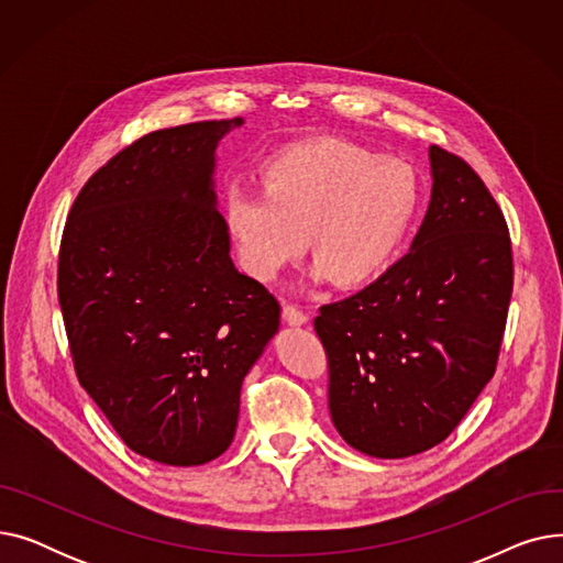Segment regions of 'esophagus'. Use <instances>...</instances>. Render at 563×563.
Segmentation results:
<instances>
[{
	"label": "esophagus",
	"instance_id": "esophagus-1",
	"mask_svg": "<svg viewBox=\"0 0 563 563\" xmlns=\"http://www.w3.org/2000/svg\"><path fill=\"white\" fill-rule=\"evenodd\" d=\"M283 319L289 323V327H303V323L308 321V314L294 303H285L283 306Z\"/></svg>",
	"mask_w": 563,
	"mask_h": 563
}]
</instances>
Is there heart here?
I'll list each match as a JSON object with an SVG mask.
<instances>
[{"mask_svg": "<svg viewBox=\"0 0 563 563\" xmlns=\"http://www.w3.org/2000/svg\"><path fill=\"white\" fill-rule=\"evenodd\" d=\"M262 183L234 177L223 191L225 225L242 269L274 280L303 251L312 280L358 287L388 269L420 210L410 166L342 139L283 147Z\"/></svg>", "mask_w": 563, "mask_h": 563, "instance_id": "b5f03b06", "label": "heart"}]
</instances>
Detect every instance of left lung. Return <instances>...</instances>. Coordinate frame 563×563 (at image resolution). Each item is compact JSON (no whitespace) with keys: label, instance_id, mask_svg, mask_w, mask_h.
<instances>
[{"label":"left lung","instance_id":"left-lung-1","mask_svg":"<svg viewBox=\"0 0 563 563\" xmlns=\"http://www.w3.org/2000/svg\"><path fill=\"white\" fill-rule=\"evenodd\" d=\"M431 202L410 251L319 308L329 408L353 450L406 459L445 440L493 378L514 289L509 228L482 177L429 147Z\"/></svg>","mask_w":563,"mask_h":563}]
</instances>
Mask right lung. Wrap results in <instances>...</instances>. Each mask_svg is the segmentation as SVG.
Returning a JSON list of instances; mask_svg holds the SVG:
<instances>
[{"label": "right lung", "instance_id": "obj_1", "mask_svg": "<svg viewBox=\"0 0 563 563\" xmlns=\"http://www.w3.org/2000/svg\"><path fill=\"white\" fill-rule=\"evenodd\" d=\"M202 121L123 147L81 187L58 251L73 363L125 445L157 463L221 456L242 380L280 323L262 283L234 269L214 151L240 128Z\"/></svg>", "mask_w": 563, "mask_h": 563}]
</instances>
